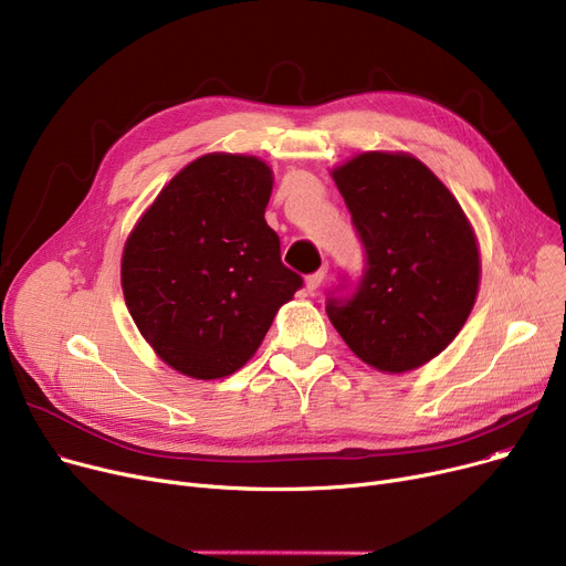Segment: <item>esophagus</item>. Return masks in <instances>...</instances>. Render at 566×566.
<instances>
[{
    "label": "esophagus",
    "mask_w": 566,
    "mask_h": 566,
    "mask_svg": "<svg viewBox=\"0 0 566 566\" xmlns=\"http://www.w3.org/2000/svg\"><path fill=\"white\" fill-rule=\"evenodd\" d=\"M325 271H328V268H318L316 273H312V275H307V289L310 291H316L321 284H323V277H325Z\"/></svg>",
    "instance_id": "1"
}]
</instances>
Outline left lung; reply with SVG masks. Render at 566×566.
Wrapping results in <instances>:
<instances>
[{
    "mask_svg": "<svg viewBox=\"0 0 566 566\" xmlns=\"http://www.w3.org/2000/svg\"><path fill=\"white\" fill-rule=\"evenodd\" d=\"M365 250L328 318L367 365L401 374L448 346L478 298L480 252L459 201L406 154H363L333 171Z\"/></svg>",
    "mask_w": 566,
    "mask_h": 566,
    "instance_id": "8db88e82",
    "label": "left lung"
}]
</instances>
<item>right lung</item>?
I'll list each match as a JSON object with an SVG mask.
<instances>
[{"mask_svg": "<svg viewBox=\"0 0 566 566\" xmlns=\"http://www.w3.org/2000/svg\"><path fill=\"white\" fill-rule=\"evenodd\" d=\"M273 174L252 156L211 154L178 171L133 229L122 263L144 339L190 378H224L303 289L265 224Z\"/></svg>", "mask_w": 566, "mask_h": 566, "instance_id": "obj_1", "label": "right lung"}]
</instances>
